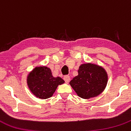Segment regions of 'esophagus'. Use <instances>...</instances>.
<instances>
[{
  "instance_id": "esophagus-1",
  "label": "esophagus",
  "mask_w": 131,
  "mask_h": 131,
  "mask_svg": "<svg viewBox=\"0 0 131 131\" xmlns=\"http://www.w3.org/2000/svg\"><path fill=\"white\" fill-rule=\"evenodd\" d=\"M64 81H66V83H69L70 81V80H71V79H70L69 76H65L64 77Z\"/></svg>"
}]
</instances>
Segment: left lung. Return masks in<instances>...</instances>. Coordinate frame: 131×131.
Here are the masks:
<instances>
[{
	"instance_id": "left-lung-1",
	"label": "left lung",
	"mask_w": 131,
	"mask_h": 131,
	"mask_svg": "<svg viewBox=\"0 0 131 131\" xmlns=\"http://www.w3.org/2000/svg\"><path fill=\"white\" fill-rule=\"evenodd\" d=\"M78 74L69 82L79 97L89 99L100 95L106 87L108 74L102 66L92 63L79 67Z\"/></svg>"
}]
</instances>
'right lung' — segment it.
<instances>
[{"mask_svg": "<svg viewBox=\"0 0 131 131\" xmlns=\"http://www.w3.org/2000/svg\"><path fill=\"white\" fill-rule=\"evenodd\" d=\"M65 81L60 77H53L51 71L46 66L36 67L28 73L27 83L31 92L37 98L51 97L59 85Z\"/></svg>", "mask_w": 131, "mask_h": 131, "instance_id": "obj_1", "label": "right lung"}]
</instances>
